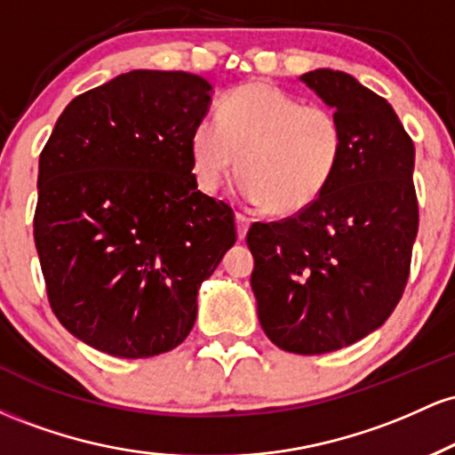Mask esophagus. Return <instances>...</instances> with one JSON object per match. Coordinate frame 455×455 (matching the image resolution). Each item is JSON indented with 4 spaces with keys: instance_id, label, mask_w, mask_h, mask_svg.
Instances as JSON below:
<instances>
[{
    "instance_id": "esophagus-1",
    "label": "esophagus",
    "mask_w": 455,
    "mask_h": 455,
    "mask_svg": "<svg viewBox=\"0 0 455 455\" xmlns=\"http://www.w3.org/2000/svg\"><path fill=\"white\" fill-rule=\"evenodd\" d=\"M235 220H237V233H239V237H245V233H248V227H250V218L245 216V213H242V212H237L235 213Z\"/></svg>"
}]
</instances>
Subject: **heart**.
Wrapping results in <instances>:
<instances>
[{
  "label": "heart",
  "mask_w": 455,
  "mask_h": 455,
  "mask_svg": "<svg viewBox=\"0 0 455 455\" xmlns=\"http://www.w3.org/2000/svg\"><path fill=\"white\" fill-rule=\"evenodd\" d=\"M344 143L333 108L304 104L269 83H245L222 98L218 122L201 119L192 128V173L212 195L237 169L250 203L274 216H293L331 184Z\"/></svg>",
  "instance_id": "b5f03b06"
}]
</instances>
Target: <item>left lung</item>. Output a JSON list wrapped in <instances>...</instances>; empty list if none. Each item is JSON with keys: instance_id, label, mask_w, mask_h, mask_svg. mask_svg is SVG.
Returning a JSON list of instances; mask_svg holds the SVG:
<instances>
[{"instance_id": "left-lung-1", "label": "left lung", "mask_w": 455, "mask_h": 455, "mask_svg": "<svg viewBox=\"0 0 455 455\" xmlns=\"http://www.w3.org/2000/svg\"><path fill=\"white\" fill-rule=\"evenodd\" d=\"M344 126L336 177L307 210L254 222L250 284L282 351L331 353L387 321L404 293L419 227L415 148L385 98L340 70L301 76Z\"/></svg>"}]
</instances>
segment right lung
I'll use <instances>...</instances> for the list:
<instances>
[{"instance_id": "right-lung-1", "label": "right lung", "mask_w": 455, "mask_h": 455, "mask_svg": "<svg viewBox=\"0 0 455 455\" xmlns=\"http://www.w3.org/2000/svg\"><path fill=\"white\" fill-rule=\"evenodd\" d=\"M212 85L132 70L64 108L38 164L34 242L72 336L115 357L180 347L198 286L235 243V213L196 188L192 128Z\"/></svg>"}]
</instances>
